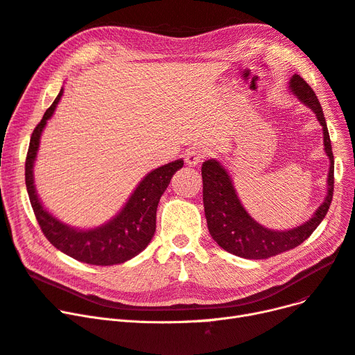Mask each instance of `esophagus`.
<instances>
[{
	"instance_id": "obj_1",
	"label": "esophagus",
	"mask_w": 355,
	"mask_h": 355,
	"mask_svg": "<svg viewBox=\"0 0 355 355\" xmlns=\"http://www.w3.org/2000/svg\"><path fill=\"white\" fill-rule=\"evenodd\" d=\"M206 155H207V150L203 149V148H191V149H189L186 152V155H184L186 165L196 166V165L202 162V159H205Z\"/></svg>"
}]
</instances>
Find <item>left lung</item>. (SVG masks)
Returning <instances> with one entry per match:
<instances>
[{
  "label": "left lung",
  "instance_id": "8db88e82",
  "mask_svg": "<svg viewBox=\"0 0 355 355\" xmlns=\"http://www.w3.org/2000/svg\"><path fill=\"white\" fill-rule=\"evenodd\" d=\"M290 90L316 114L323 128L324 152L331 162L326 198L307 222L285 231H275L260 225L241 205L225 166L216 159H207L202 165L203 205L209 232L219 247L244 259H268L300 245L319 227L332 203L334 153L320 102L313 89L298 74L291 77Z\"/></svg>",
  "mask_w": 355,
  "mask_h": 355
}]
</instances>
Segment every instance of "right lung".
<instances>
[{
	"label": "right lung",
	"mask_w": 355,
	"mask_h": 355,
	"mask_svg": "<svg viewBox=\"0 0 355 355\" xmlns=\"http://www.w3.org/2000/svg\"><path fill=\"white\" fill-rule=\"evenodd\" d=\"M64 89L44 114L41 123L33 130L28 156H26V189L29 193L37 224L48 241L60 252L96 266H111L124 263L133 259L150 243L156 230V209L161 196L166 190L173 175L184 165V161L177 159L156 168L144 177L131 193L127 203L107 224L90 230H78L64 224L54 215H51L39 200L35 181L33 165L37 156L39 143L46 121L54 114L62 96Z\"/></svg>",
	"instance_id": "add662e5"
}]
</instances>
